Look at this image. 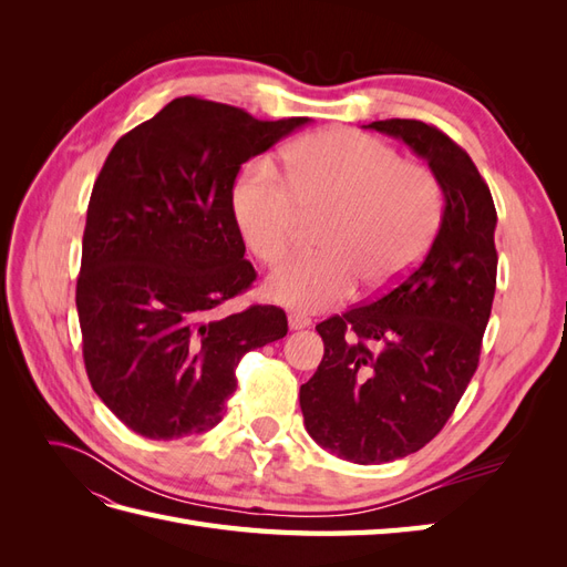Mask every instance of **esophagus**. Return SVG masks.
<instances>
[{"label": "esophagus", "mask_w": 567, "mask_h": 567, "mask_svg": "<svg viewBox=\"0 0 567 567\" xmlns=\"http://www.w3.org/2000/svg\"><path fill=\"white\" fill-rule=\"evenodd\" d=\"M312 323V319L307 317V315H300V312H290L288 315V326H290V331H300V329H307V326Z\"/></svg>", "instance_id": "34e87169"}]
</instances>
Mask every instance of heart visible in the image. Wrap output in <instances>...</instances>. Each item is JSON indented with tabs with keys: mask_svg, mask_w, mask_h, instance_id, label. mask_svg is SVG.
Here are the masks:
<instances>
[{
	"mask_svg": "<svg viewBox=\"0 0 567 567\" xmlns=\"http://www.w3.org/2000/svg\"><path fill=\"white\" fill-rule=\"evenodd\" d=\"M444 194L431 169L402 163L385 142L354 130H323L286 153V179L271 161H252L234 186V217L250 252L279 265L307 219L323 221L319 252L271 274L269 300L319 312L398 286L423 260L440 229Z\"/></svg>",
	"mask_w": 567,
	"mask_h": 567,
	"instance_id": "1",
	"label": "heart"
}]
</instances>
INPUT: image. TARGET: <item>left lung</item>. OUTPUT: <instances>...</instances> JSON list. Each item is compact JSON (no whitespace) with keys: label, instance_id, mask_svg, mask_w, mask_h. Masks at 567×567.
Listing matches in <instances>:
<instances>
[{"label":"left lung","instance_id":"8db88e82","mask_svg":"<svg viewBox=\"0 0 567 567\" xmlns=\"http://www.w3.org/2000/svg\"><path fill=\"white\" fill-rule=\"evenodd\" d=\"M367 127L427 163L444 210L409 277L317 326L323 359L300 388L305 427L323 450L362 466L419 452L450 421L477 369L496 288V210L468 153L421 120Z\"/></svg>","mask_w":567,"mask_h":567}]
</instances>
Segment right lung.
Segmentation results:
<instances>
[{
	"label": "right lung",
	"mask_w": 567,
	"mask_h": 567,
	"mask_svg": "<svg viewBox=\"0 0 567 567\" xmlns=\"http://www.w3.org/2000/svg\"><path fill=\"white\" fill-rule=\"evenodd\" d=\"M305 123L179 96L111 148L92 188L75 305L90 383L130 431H210L241 357L286 336L279 307L229 317L219 307L257 277L234 217L238 169Z\"/></svg>",
	"instance_id": "add662e5"
}]
</instances>
